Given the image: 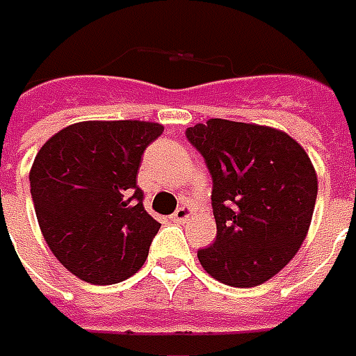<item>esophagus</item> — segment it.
I'll list each match as a JSON object with an SVG mask.
<instances>
[{
    "label": "esophagus",
    "mask_w": 356,
    "mask_h": 356,
    "mask_svg": "<svg viewBox=\"0 0 356 356\" xmlns=\"http://www.w3.org/2000/svg\"><path fill=\"white\" fill-rule=\"evenodd\" d=\"M188 216H191V209H188L187 204H183V207H179V209L175 210V214L171 216V220H173L175 224H185L188 220Z\"/></svg>",
    "instance_id": "esophagus-1"
}]
</instances>
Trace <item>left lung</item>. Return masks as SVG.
Returning <instances> with one entry per match:
<instances>
[{"label":"left lung","instance_id":"1","mask_svg":"<svg viewBox=\"0 0 356 356\" xmlns=\"http://www.w3.org/2000/svg\"><path fill=\"white\" fill-rule=\"evenodd\" d=\"M187 138L212 175L216 241L197 255L212 279L249 289L273 279L308 236L318 175L286 132L210 118Z\"/></svg>","mask_w":356,"mask_h":356}]
</instances>
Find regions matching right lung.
<instances>
[{
  "mask_svg": "<svg viewBox=\"0 0 356 356\" xmlns=\"http://www.w3.org/2000/svg\"><path fill=\"white\" fill-rule=\"evenodd\" d=\"M163 132L146 120H83L62 128L29 173L48 248L77 279L115 284L136 273L159 224L144 209L142 154Z\"/></svg>",
  "mask_w": 356,
  "mask_h": 356,
  "instance_id": "1",
  "label": "right lung"
}]
</instances>
